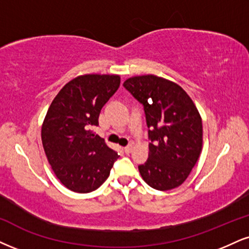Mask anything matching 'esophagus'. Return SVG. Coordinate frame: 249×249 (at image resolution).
Returning <instances> with one entry per match:
<instances>
[{"label":"esophagus","instance_id":"esophagus-1","mask_svg":"<svg viewBox=\"0 0 249 249\" xmlns=\"http://www.w3.org/2000/svg\"><path fill=\"white\" fill-rule=\"evenodd\" d=\"M124 152H125V153H130L131 151H133V145H128V146H125V148H124Z\"/></svg>","mask_w":249,"mask_h":249}]
</instances>
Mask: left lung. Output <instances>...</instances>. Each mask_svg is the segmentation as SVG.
Here are the masks:
<instances>
[{"mask_svg": "<svg viewBox=\"0 0 249 249\" xmlns=\"http://www.w3.org/2000/svg\"><path fill=\"white\" fill-rule=\"evenodd\" d=\"M124 87L143 104L149 128V158L139 171L157 190L185 182L202 151L203 127L198 109L177 83L156 75L134 76Z\"/></svg>", "mask_w": 249, "mask_h": 249, "instance_id": "obj_1", "label": "left lung"}]
</instances>
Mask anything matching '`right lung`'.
Masks as SVG:
<instances>
[{
	"mask_svg": "<svg viewBox=\"0 0 249 249\" xmlns=\"http://www.w3.org/2000/svg\"><path fill=\"white\" fill-rule=\"evenodd\" d=\"M119 75L75 77L52 101L41 127L46 157L64 187L90 193L105 182L120 156L91 130L100 110L120 87Z\"/></svg>",
	"mask_w": 249,
	"mask_h": 249,
	"instance_id": "obj_1",
	"label": "right lung"
}]
</instances>
